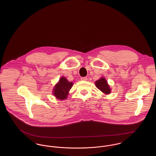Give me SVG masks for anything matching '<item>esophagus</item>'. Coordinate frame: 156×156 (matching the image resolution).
Instances as JSON below:
<instances>
[{"label": "esophagus", "instance_id": "34e87169", "mask_svg": "<svg viewBox=\"0 0 156 156\" xmlns=\"http://www.w3.org/2000/svg\"><path fill=\"white\" fill-rule=\"evenodd\" d=\"M81 80H83V81H86V80H87V77H81Z\"/></svg>", "mask_w": 156, "mask_h": 156}]
</instances>
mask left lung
<instances>
[{
  "mask_svg": "<svg viewBox=\"0 0 156 156\" xmlns=\"http://www.w3.org/2000/svg\"><path fill=\"white\" fill-rule=\"evenodd\" d=\"M96 87L100 89L102 92L105 94H109L111 92L109 85L108 83V81L105 77H101L99 80L95 82Z\"/></svg>",
  "mask_w": 156,
  "mask_h": 156,
  "instance_id": "1",
  "label": "left lung"
}]
</instances>
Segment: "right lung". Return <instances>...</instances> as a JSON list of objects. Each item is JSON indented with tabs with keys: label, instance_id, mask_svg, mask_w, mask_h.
Wrapping results in <instances>:
<instances>
[{
	"label": "right lung",
	"instance_id": "add662e5",
	"mask_svg": "<svg viewBox=\"0 0 156 156\" xmlns=\"http://www.w3.org/2000/svg\"><path fill=\"white\" fill-rule=\"evenodd\" d=\"M73 83L69 82L64 77L60 78L59 82L55 85L53 89L54 96L61 100H64L67 98L68 92L72 88Z\"/></svg>",
	"mask_w": 156,
	"mask_h": 156
}]
</instances>
